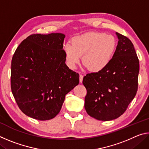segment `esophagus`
I'll return each mask as SVG.
<instances>
[{
    "label": "esophagus",
    "instance_id": "obj_1",
    "mask_svg": "<svg viewBox=\"0 0 149 149\" xmlns=\"http://www.w3.org/2000/svg\"><path fill=\"white\" fill-rule=\"evenodd\" d=\"M83 79H84V75H81V74H80L79 75V82L80 83H82Z\"/></svg>",
    "mask_w": 149,
    "mask_h": 149
}]
</instances>
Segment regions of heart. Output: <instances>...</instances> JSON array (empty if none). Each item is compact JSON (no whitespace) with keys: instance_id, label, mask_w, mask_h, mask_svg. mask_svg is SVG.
<instances>
[{"instance_id":"b5f03b06","label":"heart","mask_w":149,"mask_h":149,"mask_svg":"<svg viewBox=\"0 0 149 149\" xmlns=\"http://www.w3.org/2000/svg\"><path fill=\"white\" fill-rule=\"evenodd\" d=\"M72 45L66 43L64 51L67 65L74 69L83 56L82 62L89 71L102 72L112 61L117 48L114 36L105 33L87 32L73 37Z\"/></svg>"}]
</instances>
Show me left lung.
Returning a JSON list of instances; mask_svg holds the SVG:
<instances>
[{"label":"left lung","mask_w":149,"mask_h":149,"mask_svg":"<svg viewBox=\"0 0 149 149\" xmlns=\"http://www.w3.org/2000/svg\"><path fill=\"white\" fill-rule=\"evenodd\" d=\"M116 50L110 64L98 73L87 74L85 108L90 116L110 121L122 115L137 91L139 62L132 41L116 33Z\"/></svg>","instance_id":"left-lung-1"}]
</instances>
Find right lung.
Instances as JSON below:
<instances>
[{
    "mask_svg": "<svg viewBox=\"0 0 149 149\" xmlns=\"http://www.w3.org/2000/svg\"><path fill=\"white\" fill-rule=\"evenodd\" d=\"M60 33L33 34L15 51L11 65V89L19 109L38 120L54 118L65 96L79 84V74L65 64Z\"/></svg>",
    "mask_w": 149,
    "mask_h": 149,
    "instance_id": "right-lung-1",
    "label": "right lung"
}]
</instances>
